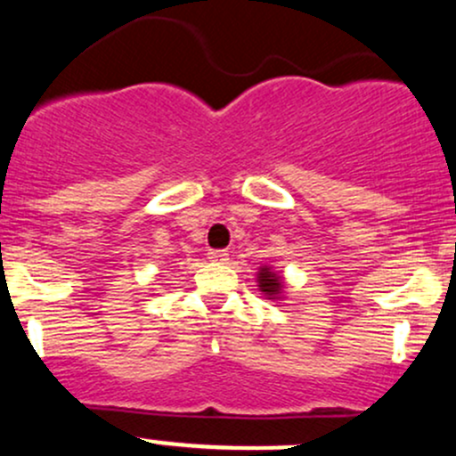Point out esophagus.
<instances>
[{
	"label": "esophagus",
	"mask_w": 456,
	"mask_h": 456,
	"mask_svg": "<svg viewBox=\"0 0 456 456\" xmlns=\"http://www.w3.org/2000/svg\"><path fill=\"white\" fill-rule=\"evenodd\" d=\"M208 259L209 262H216V264H224L229 259V253L227 251H209L208 253Z\"/></svg>",
	"instance_id": "esophagus-1"
}]
</instances>
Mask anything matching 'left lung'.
<instances>
[{
	"instance_id": "1",
	"label": "left lung",
	"mask_w": 456,
	"mask_h": 456,
	"mask_svg": "<svg viewBox=\"0 0 456 456\" xmlns=\"http://www.w3.org/2000/svg\"><path fill=\"white\" fill-rule=\"evenodd\" d=\"M257 289L264 294V298L268 301H281L285 297V279L281 273H277L274 266H264L257 268Z\"/></svg>"
}]
</instances>
